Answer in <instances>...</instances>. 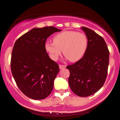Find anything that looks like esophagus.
<instances>
[{
    "label": "esophagus",
    "instance_id": "34e87169",
    "mask_svg": "<svg viewBox=\"0 0 120 120\" xmlns=\"http://www.w3.org/2000/svg\"><path fill=\"white\" fill-rule=\"evenodd\" d=\"M66 66H65V65H61V64H60L59 65V68H60V69L61 70V69H63V68H66Z\"/></svg>",
    "mask_w": 120,
    "mask_h": 120
}]
</instances>
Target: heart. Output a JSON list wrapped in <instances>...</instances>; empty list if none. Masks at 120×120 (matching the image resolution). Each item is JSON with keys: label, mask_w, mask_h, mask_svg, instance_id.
<instances>
[{"label": "heart", "mask_w": 120, "mask_h": 120, "mask_svg": "<svg viewBox=\"0 0 120 120\" xmlns=\"http://www.w3.org/2000/svg\"><path fill=\"white\" fill-rule=\"evenodd\" d=\"M53 43L46 42L45 49L52 60L58 59L63 50V54L71 62L81 60L88 48V39L82 32L65 31L53 38Z\"/></svg>", "instance_id": "1"}]
</instances>
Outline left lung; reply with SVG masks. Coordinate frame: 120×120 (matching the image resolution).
<instances>
[{
    "mask_svg": "<svg viewBox=\"0 0 120 120\" xmlns=\"http://www.w3.org/2000/svg\"><path fill=\"white\" fill-rule=\"evenodd\" d=\"M81 29L88 38V50L81 60L66 68L70 72L68 83L72 91L87 97L98 92L106 81L109 51L102 37L86 27Z\"/></svg>",
    "mask_w": 120,
    "mask_h": 120,
    "instance_id": "1",
    "label": "left lung"
}]
</instances>
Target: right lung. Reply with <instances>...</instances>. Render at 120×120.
<instances>
[{
	"instance_id": "add662e5",
	"label": "right lung",
	"mask_w": 120,
	"mask_h": 120,
	"mask_svg": "<svg viewBox=\"0 0 120 120\" xmlns=\"http://www.w3.org/2000/svg\"><path fill=\"white\" fill-rule=\"evenodd\" d=\"M61 31L52 26L35 28L15 41L11 70L17 85L27 97L41 100L51 94L59 67L49 57L45 43L52 34Z\"/></svg>"
}]
</instances>
